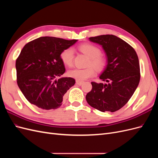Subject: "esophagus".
<instances>
[{
	"label": "esophagus",
	"mask_w": 158,
	"mask_h": 158,
	"mask_svg": "<svg viewBox=\"0 0 158 158\" xmlns=\"http://www.w3.org/2000/svg\"><path fill=\"white\" fill-rule=\"evenodd\" d=\"M76 84H78V85H82V84L84 83V82H83V81H79V80H76Z\"/></svg>",
	"instance_id": "34e87169"
}]
</instances>
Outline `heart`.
I'll return each mask as SVG.
<instances>
[{"label": "heart", "instance_id": "b5f03b06", "mask_svg": "<svg viewBox=\"0 0 158 158\" xmlns=\"http://www.w3.org/2000/svg\"><path fill=\"white\" fill-rule=\"evenodd\" d=\"M79 50L84 55L88 56L89 60L88 63V67L84 69H74L70 70L68 74L70 77L76 80L81 81L86 80L95 74V70L98 72L102 71L107 65V60L106 57L102 55V51L99 47L92 44H84L78 47ZM60 59L63 63L68 66L73 64L74 61V51L69 47L64 49L60 53Z\"/></svg>", "mask_w": 158, "mask_h": 158}]
</instances>
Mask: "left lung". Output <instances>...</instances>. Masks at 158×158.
I'll return each instance as SVG.
<instances>
[{
    "mask_svg": "<svg viewBox=\"0 0 158 158\" xmlns=\"http://www.w3.org/2000/svg\"><path fill=\"white\" fill-rule=\"evenodd\" d=\"M89 39L103 47L107 64L99 76L106 83L92 82V89L85 99L90 106L100 111H118L128 102L139 84L138 55L132 47L115 35H102Z\"/></svg>",
    "mask_w": 158,
    "mask_h": 158,
    "instance_id": "obj_1",
    "label": "left lung"
}]
</instances>
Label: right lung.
I'll return each instance as SVG.
<instances>
[{"mask_svg":"<svg viewBox=\"0 0 158 158\" xmlns=\"http://www.w3.org/2000/svg\"><path fill=\"white\" fill-rule=\"evenodd\" d=\"M77 41L41 37L27 43L16 61L17 84L30 103L42 109L59 108L75 80L60 77L65 72L60 53Z\"/></svg>","mask_w":158,"mask_h":158,"instance_id":"add662e5","label":"right lung"}]
</instances>
